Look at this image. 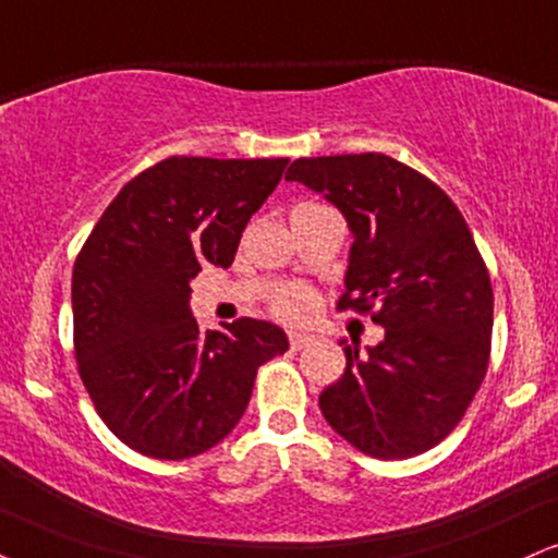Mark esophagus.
<instances>
[{
  "label": "esophagus",
  "mask_w": 558,
  "mask_h": 558,
  "mask_svg": "<svg viewBox=\"0 0 558 558\" xmlns=\"http://www.w3.org/2000/svg\"><path fill=\"white\" fill-rule=\"evenodd\" d=\"M317 340V335H308V332H291V348L293 351H301V348L312 345Z\"/></svg>",
  "instance_id": "obj_1"
}]
</instances>
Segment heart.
I'll use <instances>...</instances> for the list:
<instances>
[{
	"instance_id": "b5f03b06",
	"label": "heart",
	"mask_w": 558,
	"mask_h": 558,
	"mask_svg": "<svg viewBox=\"0 0 558 558\" xmlns=\"http://www.w3.org/2000/svg\"><path fill=\"white\" fill-rule=\"evenodd\" d=\"M308 308H312V296L301 288H291V291L280 293L278 301H275V312L286 319H301L306 317Z\"/></svg>"
}]
</instances>
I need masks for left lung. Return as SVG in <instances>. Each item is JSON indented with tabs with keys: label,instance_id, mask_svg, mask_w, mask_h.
<instances>
[{
	"label": "left lung",
	"instance_id": "8db88e82",
	"mask_svg": "<svg viewBox=\"0 0 558 558\" xmlns=\"http://www.w3.org/2000/svg\"><path fill=\"white\" fill-rule=\"evenodd\" d=\"M343 213L351 228L340 308L372 312L385 340L345 351L319 411L348 445L405 460L460 424L488 368L494 291L452 199L411 166L381 156L293 160L286 173Z\"/></svg>",
	"mask_w": 558,
	"mask_h": 558
}]
</instances>
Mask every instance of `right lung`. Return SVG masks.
<instances>
[{"label": "right lung", "mask_w": 558, "mask_h": 558, "mask_svg": "<svg viewBox=\"0 0 558 558\" xmlns=\"http://www.w3.org/2000/svg\"><path fill=\"white\" fill-rule=\"evenodd\" d=\"M288 158L173 156L106 207L72 272L75 355L104 424L156 460L203 454L233 432L257 368L288 351L272 322L199 330L192 280L228 267Z\"/></svg>", "instance_id": "add662e5"}]
</instances>
